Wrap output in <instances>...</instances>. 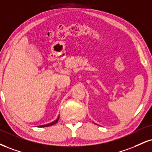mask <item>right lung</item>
Listing matches in <instances>:
<instances>
[{
  "mask_svg": "<svg viewBox=\"0 0 152 152\" xmlns=\"http://www.w3.org/2000/svg\"><path fill=\"white\" fill-rule=\"evenodd\" d=\"M58 118L57 120H55V121H54L53 122H51V123H49V124H47V125H41V126H40V127H49V126H52V125H55L56 122H58Z\"/></svg>",
  "mask_w": 152,
  "mask_h": 152,
  "instance_id": "right-lung-1",
  "label": "right lung"
}]
</instances>
